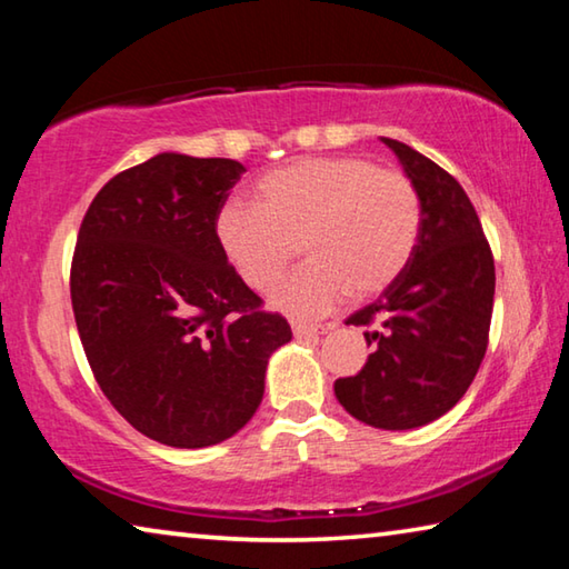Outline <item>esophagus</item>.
<instances>
[{
	"label": "esophagus",
	"mask_w": 569,
	"mask_h": 569,
	"mask_svg": "<svg viewBox=\"0 0 569 569\" xmlns=\"http://www.w3.org/2000/svg\"><path fill=\"white\" fill-rule=\"evenodd\" d=\"M331 326H319V323H293V336L296 339H319Z\"/></svg>",
	"instance_id": "obj_1"
}]
</instances>
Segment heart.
<instances>
[{
    "label": "heart",
    "mask_w": 569,
    "mask_h": 569,
    "mask_svg": "<svg viewBox=\"0 0 569 569\" xmlns=\"http://www.w3.org/2000/svg\"><path fill=\"white\" fill-rule=\"evenodd\" d=\"M216 243L253 291L271 288L293 261L308 263L271 293L276 311L321 316L346 296L371 298L397 281L421 230V200L401 172L363 158H306L266 172L253 206L226 203Z\"/></svg>",
    "instance_id": "heart-1"
}]
</instances>
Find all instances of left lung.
Segmentation results:
<instances>
[{
  "mask_svg": "<svg viewBox=\"0 0 569 569\" xmlns=\"http://www.w3.org/2000/svg\"><path fill=\"white\" fill-rule=\"evenodd\" d=\"M421 200V230L403 273L349 316L371 326L363 369L336 379L341 407L369 427L403 431L435 421L465 397L487 351L495 261L465 188L399 140L381 138Z\"/></svg>",
  "mask_w": 569,
  "mask_h": 569,
  "instance_id": "obj_1",
  "label": "left lung"
}]
</instances>
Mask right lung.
<instances>
[{"label":"right lung","mask_w":569,"mask_h":569,"mask_svg":"<svg viewBox=\"0 0 569 569\" xmlns=\"http://www.w3.org/2000/svg\"><path fill=\"white\" fill-rule=\"evenodd\" d=\"M243 172L158 152L94 196L77 236L70 293L94 379L140 435L176 449L238 435L261 407L268 359L293 339L216 243Z\"/></svg>","instance_id":"right-lung-1"}]
</instances>
